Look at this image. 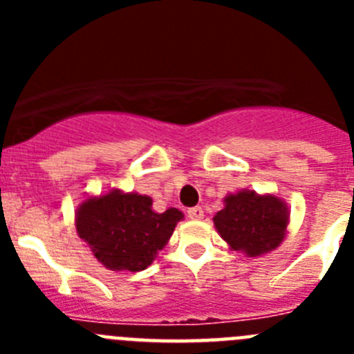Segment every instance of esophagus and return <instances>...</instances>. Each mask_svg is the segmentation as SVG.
<instances>
[{
    "instance_id": "34e87169",
    "label": "esophagus",
    "mask_w": 354,
    "mask_h": 354,
    "mask_svg": "<svg viewBox=\"0 0 354 354\" xmlns=\"http://www.w3.org/2000/svg\"><path fill=\"white\" fill-rule=\"evenodd\" d=\"M187 216H189L192 220H202V218H204V211H202V207H192L187 211Z\"/></svg>"
}]
</instances>
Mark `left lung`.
<instances>
[{
    "label": "left lung",
    "mask_w": 354,
    "mask_h": 354,
    "mask_svg": "<svg viewBox=\"0 0 354 354\" xmlns=\"http://www.w3.org/2000/svg\"><path fill=\"white\" fill-rule=\"evenodd\" d=\"M289 209L282 198L253 189H241L223 198V209L212 218L221 239L234 252L261 257L273 252L286 239Z\"/></svg>",
    "instance_id": "left-lung-1"
}]
</instances>
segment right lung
Here are the masks:
<instances>
[{"mask_svg": "<svg viewBox=\"0 0 354 354\" xmlns=\"http://www.w3.org/2000/svg\"><path fill=\"white\" fill-rule=\"evenodd\" d=\"M183 218L179 209L156 212L150 196L113 187L83 200L74 223L77 236L104 268L136 273L154 262Z\"/></svg>", "mask_w": 354, "mask_h": 354, "instance_id": "obj_1", "label": "right lung"}]
</instances>
